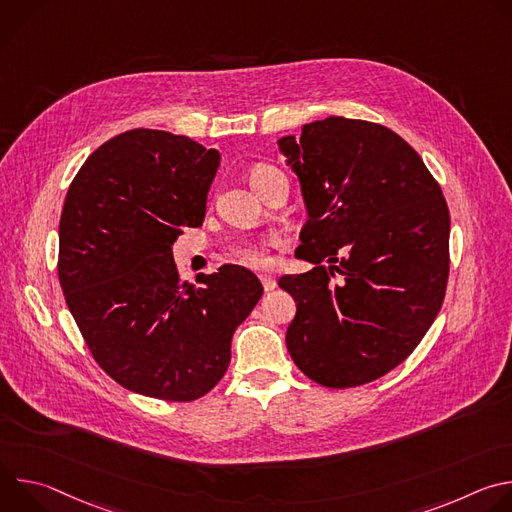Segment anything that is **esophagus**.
Instances as JSON below:
<instances>
[{
	"mask_svg": "<svg viewBox=\"0 0 512 512\" xmlns=\"http://www.w3.org/2000/svg\"><path fill=\"white\" fill-rule=\"evenodd\" d=\"M259 279H261L265 291H273V289L277 287V281H275L271 275H259Z\"/></svg>",
	"mask_w": 512,
	"mask_h": 512,
	"instance_id": "1",
	"label": "esophagus"
}]
</instances>
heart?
<instances>
[{
	"mask_svg": "<svg viewBox=\"0 0 512 512\" xmlns=\"http://www.w3.org/2000/svg\"><path fill=\"white\" fill-rule=\"evenodd\" d=\"M275 174H281L275 166L259 164L251 170V182L257 188L261 182H265L267 178H271ZM277 247H279V239L275 235L247 239V241H241L231 247L229 259H233L235 263L249 267V269H267L273 265V251Z\"/></svg>",
	"mask_w": 512,
	"mask_h": 512,
	"instance_id": "b5f03b06",
	"label": "heart"
}]
</instances>
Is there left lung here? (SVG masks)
<instances>
[{
  "instance_id": "1",
  "label": "left lung",
  "mask_w": 512,
  "mask_h": 512,
  "mask_svg": "<svg viewBox=\"0 0 512 512\" xmlns=\"http://www.w3.org/2000/svg\"><path fill=\"white\" fill-rule=\"evenodd\" d=\"M279 150L302 182L300 259L314 263L279 279L298 308L287 350L318 385H367L399 367L444 304L446 198L411 145L373 121H314Z\"/></svg>"
}]
</instances>
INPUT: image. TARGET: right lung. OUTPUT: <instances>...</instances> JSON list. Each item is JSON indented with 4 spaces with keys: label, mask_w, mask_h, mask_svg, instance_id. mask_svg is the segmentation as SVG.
<instances>
[{
    "label": "right lung",
    "mask_w": 512,
    "mask_h": 512,
    "mask_svg": "<svg viewBox=\"0 0 512 512\" xmlns=\"http://www.w3.org/2000/svg\"><path fill=\"white\" fill-rule=\"evenodd\" d=\"M216 150L186 135L131 129L95 150L64 198L58 279L99 367L121 387L190 403L221 381L231 340L263 296L241 265L178 273L172 245L200 227Z\"/></svg>",
    "instance_id": "right-lung-1"
}]
</instances>
